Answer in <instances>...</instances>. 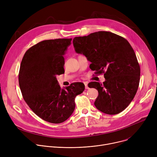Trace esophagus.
Here are the masks:
<instances>
[{
	"instance_id": "34e87169",
	"label": "esophagus",
	"mask_w": 157,
	"mask_h": 157,
	"mask_svg": "<svg viewBox=\"0 0 157 157\" xmlns=\"http://www.w3.org/2000/svg\"><path fill=\"white\" fill-rule=\"evenodd\" d=\"M84 84H85V89H89L88 83L86 82H84Z\"/></svg>"
}]
</instances>
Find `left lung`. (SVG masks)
Masks as SVG:
<instances>
[{"mask_svg": "<svg viewBox=\"0 0 157 157\" xmlns=\"http://www.w3.org/2000/svg\"><path fill=\"white\" fill-rule=\"evenodd\" d=\"M75 52L82 54L92 63L96 74H103L105 81L89 83L98 95L94 104L103 113L118 114L133 99L139 85L140 68L135 52L124 37L105 31H98L73 40Z\"/></svg>", "mask_w": 157, "mask_h": 157, "instance_id": "obj_1", "label": "left lung"}]
</instances>
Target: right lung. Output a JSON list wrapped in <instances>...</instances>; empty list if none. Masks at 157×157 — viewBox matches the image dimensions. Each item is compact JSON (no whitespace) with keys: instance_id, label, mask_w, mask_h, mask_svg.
Instances as JSON below:
<instances>
[{"instance_id":"add662e5","label":"right lung","mask_w":157,"mask_h":157,"mask_svg":"<svg viewBox=\"0 0 157 157\" xmlns=\"http://www.w3.org/2000/svg\"><path fill=\"white\" fill-rule=\"evenodd\" d=\"M72 39L43 40L25 53L19 74L20 89L25 101L40 118L60 124L74 111L75 98L85 90L76 82L61 89L57 76L64 73L65 55Z\"/></svg>"}]
</instances>
